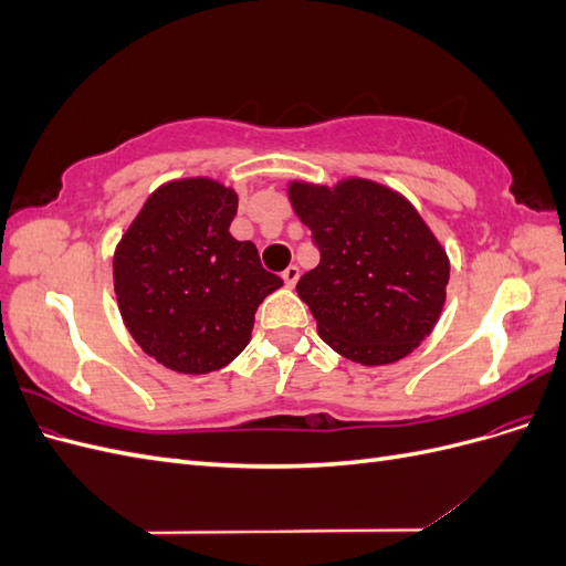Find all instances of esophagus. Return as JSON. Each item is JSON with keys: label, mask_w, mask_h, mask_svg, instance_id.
Returning a JSON list of instances; mask_svg holds the SVG:
<instances>
[{"label": "esophagus", "mask_w": 566, "mask_h": 566, "mask_svg": "<svg viewBox=\"0 0 566 566\" xmlns=\"http://www.w3.org/2000/svg\"><path fill=\"white\" fill-rule=\"evenodd\" d=\"M283 281L287 287H295V283L300 281V269L295 264H290L285 271H283Z\"/></svg>", "instance_id": "1"}]
</instances>
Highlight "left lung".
Wrapping results in <instances>:
<instances>
[{"instance_id": "1", "label": "left lung", "mask_w": 566, "mask_h": 566, "mask_svg": "<svg viewBox=\"0 0 566 566\" xmlns=\"http://www.w3.org/2000/svg\"><path fill=\"white\" fill-rule=\"evenodd\" d=\"M287 198L321 252L297 283L321 339L364 366L408 356L439 321L451 271L418 210L356 177L333 188L293 181Z\"/></svg>"}]
</instances>
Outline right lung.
Instances as JSON below:
<instances>
[{
	"instance_id": "add662e5",
	"label": "right lung",
	"mask_w": 566,
	"mask_h": 566,
	"mask_svg": "<svg viewBox=\"0 0 566 566\" xmlns=\"http://www.w3.org/2000/svg\"><path fill=\"white\" fill-rule=\"evenodd\" d=\"M233 188L208 177L163 184L134 217L113 256L127 331L169 370L224 368L252 335L254 312L283 281L250 241L229 233Z\"/></svg>"
}]
</instances>
